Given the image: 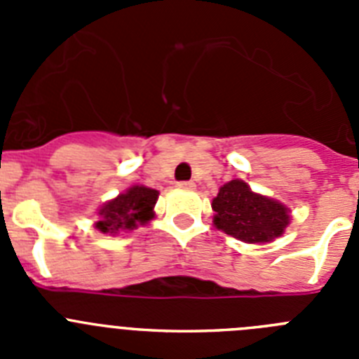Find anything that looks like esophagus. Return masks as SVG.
I'll list each match as a JSON object with an SVG mask.
<instances>
[{"instance_id":"esophagus-1","label":"esophagus","mask_w":359,"mask_h":359,"mask_svg":"<svg viewBox=\"0 0 359 359\" xmlns=\"http://www.w3.org/2000/svg\"><path fill=\"white\" fill-rule=\"evenodd\" d=\"M177 189L192 190V189H194V183H192V182H180V183H177Z\"/></svg>"}]
</instances>
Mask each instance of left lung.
<instances>
[{"label": "left lung", "instance_id": "1", "mask_svg": "<svg viewBox=\"0 0 359 359\" xmlns=\"http://www.w3.org/2000/svg\"><path fill=\"white\" fill-rule=\"evenodd\" d=\"M214 226L248 244L273 243L284 236L291 210L284 203L253 192L243 180H231L212 199Z\"/></svg>", "mask_w": 359, "mask_h": 359}]
</instances>
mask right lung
<instances>
[{"mask_svg": "<svg viewBox=\"0 0 359 359\" xmlns=\"http://www.w3.org/2000/svg\"><path fill=\"white\" fill-rule=\"evenodd\" d=\"M160 192L145 185H131L116 198L109 199L98 208V221L93 226L104 236H118L133 231L154 217V205Z\"/></svg>", "mask_w": 359, "mask_h": 359, "instance_id": "obj_1", "label": "right lung"}]
</instances>
